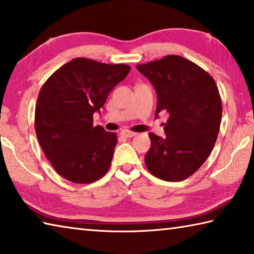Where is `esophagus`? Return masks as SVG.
Instances as JSON below:
<instances>
[{"mask_svg":"<svg viewBox=\"0 0 254 254\" xmlns=\"http://www.w3.org/2000/svg\"><path fill=\"white\" fill-rule=\"evenodd\" d=\"M121 134L123 136H126V137H133V136L136 135V133L132 132V131H128V130H124V131L121 132Z\"/></svg>","mask_w":254,"mask_h":254,"instance_id":"esophagus-1","label":"esophagus"}]
</instances>
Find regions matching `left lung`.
Returning <instances> with one entry per match:
<instances>
[{
	"label": "left lung",
	"instance_id": "1",
	"mask_svg": "<svg viewBox=\"0 0 254 254\" xmlns=\"http://www.w3.org/2000/svg\"><path fill=\"white\" fill-rule=\"evenodd\" d=\"M158 94L156 114L169 113L165 136L149 133V171L164 181H183L199 170L219 134L222 102L209 73L179 55L136 65Z\"/></svg>",
	"mask_w": 254,
	"mask_h": 254
}]
</instances>
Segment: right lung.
Here are the masks:
<instances>
[{
    "label": "right lung",
    "mask_w": 254,
    "mask_h": 254,
    "mask_svg": "<svg viewBox=\"0 0 254 254\" xmlns=\"http://www.w3.org/2000/svg\"><path fill=\"white\" fill-rule=\"evenodd\" d=\"M131 66L76 58L45 81L35 107V132L41 147L61 177L87 184L108 172L118 137L93 126L115 86Z\"/></svg>",
    "instance_id": "1"
}]
</instances>
